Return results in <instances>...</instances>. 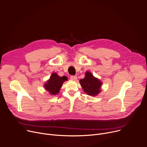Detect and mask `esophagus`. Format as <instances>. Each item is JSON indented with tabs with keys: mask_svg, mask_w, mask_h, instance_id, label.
Wrapping results in <instances>:
<instances>
[{
	"mask_svg": "<svg viewBox=\"0 0 147 147\" xmlns=\"http://www.w3.org/2000/svg\"><path fill=\"white\" fill-rule=\"evenodd\" d=\"M70 78L71 80H76L77 79V77L76 76H71L70 77Z\"/></svg>",
	"mask_w": 147,
	"mask_h": 147,
	"instance_id": "34e87169",
	"label": "esophagus"
}]
</instances>
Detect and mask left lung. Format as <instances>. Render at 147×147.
<instances>
[{
    "label": "left lung",
    "instance_id": "left-lung-1",
    "mask_svg": "<svg viewBox=\"0 0 147 147\" xmlns=\"http://www.w3.org/2000/svg\"><path fill=\"white\" fill-rule=\"evenodd\" d=\"M84 92L88 96H96L101 91V86L102 83L98 78L95 77L93 74L87 71L85 73L84 78L80 80Z\"/></svg>",
    "mask_w": 147,
    "mask_h": 147
}]
</instances>
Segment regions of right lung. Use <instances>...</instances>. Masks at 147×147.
Instances as JSON below:
<instances>
[{
  "label": "right lung",
  "instance_id": "add662e5",
  "mask_svg": "<svg viewBox=\"0 0 147 147\" xmlns=\"http://www.w3.org/2000/svg\"><path fill=\"white\" fill-rule=\"evenodd\" d=\"M66 76L60 77L56 73H53L48 80L45 83V89L49 91L51 95H56L60 91L64 82L67 81Z\"/></svg>",
  "mask_w": 147,
  "mask_h": 147
}]
</instances>
